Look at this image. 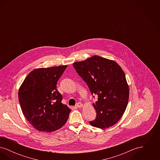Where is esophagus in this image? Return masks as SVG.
I'll return each instance as SVG.
<instances>
[{"instance_id":"esophagus-1","label":"esophagus","mask_w":160,"mask_h":160,"mask_svg":"<svg viewBox=\"0 0 160 160\" xmlns=\"http://www.w3.org/2000/svg\"><path fill=\"white\" fill-rule=\"evenodd\" d=\"M76 106V107H77V108H80V107H83V104H82L81 102H77Z\"/></svg>"}]
</instances>
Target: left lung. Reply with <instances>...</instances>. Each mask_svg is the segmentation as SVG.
<instances>
[{
	"label": "left lung",
	"instance_id": "left-lung-1",
	"mask_svg": "<svg viewBox=\"0 0 160 160\" xmlns=\"http://www.w3.org/2000/svg\"><path fill=\"white\" fill-rule=\"evenodd\" d=\"M73 67L92 95L98 97L93 103L97 116L90 124L101 129L114 125L124 113L129 99V88L121 67L99 56L75 62Z\"/></svg>",
	"mask_w": 160,
	"mask_h": 160
}]
</instances>
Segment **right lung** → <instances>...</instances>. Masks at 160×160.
Instances as JSON below:
<instances>
[{
	"instance_id": "add662e5",
	"label": "right lung",
	"mask_w": 160,
	"mask_h": 160,
	"mask_svg": "<svg viewBox=\"0 0 160 160\" xmlns=\"http://www.w3.org/2000/svg\"><path fill=\"white\" fill-rule=\"evenodd\" d=\"M67 65L34 69L26 77L18 91L23 114L39 131L53 132L68 120L71 110L62 103L57 82Z\"/></svg>"
}]
</instances>
